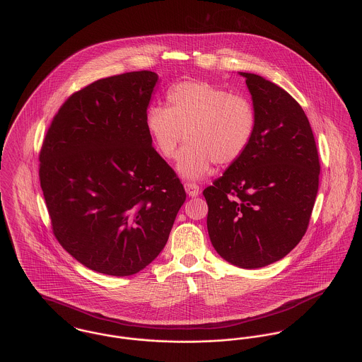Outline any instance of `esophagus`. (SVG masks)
I'll use <instances>...</instances> for the list:
<instances>
[{
  "mask_svg": "<svg viewBox=\"0 0 362 362\" xmlns=\"http://www.w3.org/2000/svg\"><path fill=\"white\" fill-rule=\"evenodd\" d=\"M185 191L191 197H197L199 195V187L194 182H185Z\"/></svg>",
  "mask_w": 362,
  "mask_h": 362,
  "instance_id": "esophagus-1",
  "label": "esophagus"
}]
</instances>
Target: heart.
<instances>
[{"mask_svg":"<svg viewBox=\"0 0 362 362\" xmlns=\"http://www.w3.org/2000/svg\"><path fill=\"white\" fill-rule=\"evenodd\" d=\"M170 106L153 105L146 127L160 155L173 160L182 142H189L178 162L187 178H202L213 163L227 168L247 152L257 129L253 102L242 94L203 80L181 81L167 93Z\"/></svg>","mask_w":362,"mask_h":362,"instance_id":"obj_1","label":"heart"}]
</instances>
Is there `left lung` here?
<instances>
[{"label": "left lung", "mask_w": 362, "mask_h": 362, "mask_svg": "<svg viewBox=\"0 0 362 362\" xmlns=\"http://www.w3.org/2000/svg\"><path fill=\"white\" fill-rule=\"evenodd\" d=\"M240 74L257 112L256 134L243 158L203 195L211 245L228 263L252 269L284 259L301 240L321 165L296 99L262 76Z\"/></svg>", "instance_id": "left-lung-1"}]
</instances>
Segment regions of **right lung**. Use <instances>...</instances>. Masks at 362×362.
I'll list each match as a JSON object with an SVG mask.
<instances>
[{"instance_id":"add662e5","label":"right lung","mask_w":362,"mask_h":362,"mask_svg":"<svg viewBox=\"0 0 362 362\" xmlns=\"http://www.w3.org/2000/svg\"><path fill=\"white\" fill-rule=\"evenodd\" d=\"M158 74L100 78L59 107L40 151L55 238L87 268L129 276L163 250L185 189L152 146L146 109Z\"/></svg>"}]
</instances>
